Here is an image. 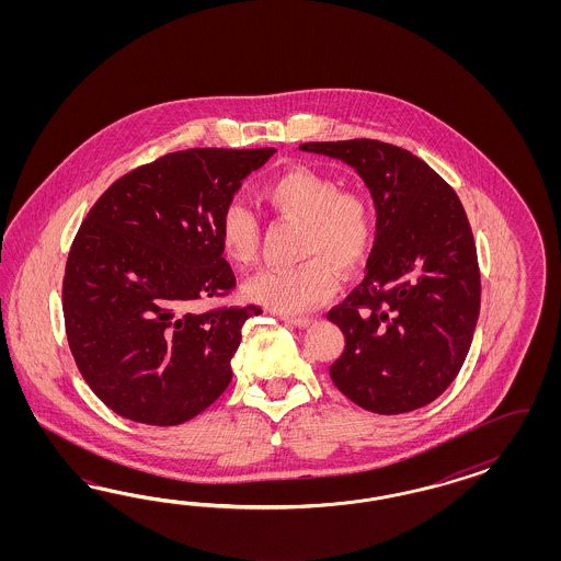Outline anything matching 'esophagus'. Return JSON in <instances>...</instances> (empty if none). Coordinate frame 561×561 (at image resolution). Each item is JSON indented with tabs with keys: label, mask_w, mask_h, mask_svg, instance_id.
Instances as JSON below:
<instances>
[{
	"label": "esophagus",
	"mask_w": 561,
	"mask_h": 561,
	"mask_svg": "<svg viewBox=\"0 0 561 561\" xmlns=\"http://www.w3.org/2000/svg\"><path fill=\"white\" fill-rule=\"evenodd\" d=\"M286 323L294 324L298 329H308V327L314 324V319H310V317H291V319H286Z\"/></svg>",
	"instance_id": "esophagus-1"
}]
</instances>
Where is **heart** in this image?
<instances>
[{"label": "heart", "instance_id": "1", "mask_svg": "<svg viewBox=\"0 0 561 561\" xmlns=\"http://www.w3.org/2000/svg\"><path fill=\"white\" fill-rule=\"evenodd\" d=\"M263 204L282 220L300 221V255L291 267H265L244 284L247 300L279 314H300L327 302L337 277L333 265L350 273L364 261L373 242V214L366 199L317 170L291 169L261 188ZM226 259L244 267L255 259L259 224L244 205H226L218 221ZM330 260L327 262L325 259Z\"/></svg>", "mask_w": 561, "mask_h": 561}]
</instances>
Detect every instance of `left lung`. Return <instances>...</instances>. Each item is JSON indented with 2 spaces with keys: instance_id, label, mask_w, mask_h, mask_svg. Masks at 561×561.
Wrapping results in <instances>:
<instances>
[{
  "instance_id": "obj_1",
  "label": "left lung",
  "mask_w": 561,
  "mask_h": 561,
  "mask_svg": "<svg viewBox=\"0 0 561 561\" xmlns=\"http://www.w3.org/2000/svg\"><path fill=\"white\" fill-rule=\"evenodd\" d=\"M370 191L376 237L366 275L327 319L345 335L331 380L382 415L424 408L450 387L471 347L481 282L457 193L417 156L376 139L310 141Z\"/></svg>"
}]
</instances>
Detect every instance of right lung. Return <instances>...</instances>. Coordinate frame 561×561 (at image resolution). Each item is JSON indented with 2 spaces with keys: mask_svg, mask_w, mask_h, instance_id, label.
I'll list each match as a JSON object with an SVG mask.
<instances>
[{
  "mask_svg": "<svg viewBox=\"0 0 561 561\" xmlns=\"http://www.w3.org/2000/svg\"><path fill=\"white\" fill-rule=\"evenodd\" d=\"M273 153H167L121 176L88 211L64 277L66 333L88 387L121 417L185 424L230 385L242 324L261 308H193L237 286L218 221Z\"/></svg>",
  "mask_w": 561,
  "mask_h": 561,
  "instance_id": "1",
  "label": "right lung"
}]
</instances>
